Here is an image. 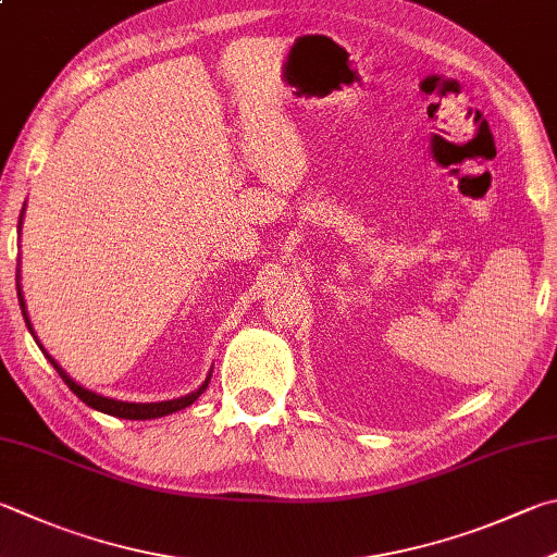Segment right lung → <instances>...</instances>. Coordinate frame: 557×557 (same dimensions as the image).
<instances>
[{
	"instance_id": "right-lung-1",
	"label": "right lung",
	"mask_w": 557,
	"mask_h": 557,
	"mask_svg": "<svg viewBox=\"0 0 557 557\" xmlns=\"http://www.w3.org/2000/svg\"><path fill=\"white\" fill-rule=\"evenodd\" d=\"M24 211H26V205H24V209H22V214H18V226H16L18 236H22ZM16 295H18V307H22V313H24L26 326H28V331H32V336H34V341L38 343V348L44 350V356L48 358L50 366H53V368L58 370V375L63 377V382L67 384V387L73 389V392L77 394V397L83 399V401L87 404V407H92L95 411H102V413H109V417L128 419V421L160 419V417H168V413H175V411H180V409H187L189 404H195V401L201 397V394L207 392V387H209V382H211V370H209L207 380L201 382L195 392H189V394H185V397H177V399H168V401H124V399L104 397V394H99V392H95V389H87V387H83V384H79V382H75L73 377H70L67 372L58 366V360H55L53 356H50V352H48L44 346H40V341H38L36 331H34V323H32V319H28L26 301H24V292H22V258H18V262H16Z\"/></svg>"
}]
</instances>
